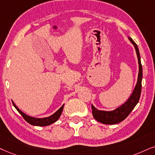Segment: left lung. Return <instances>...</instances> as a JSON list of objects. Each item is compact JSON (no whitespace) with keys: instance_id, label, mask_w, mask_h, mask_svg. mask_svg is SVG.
<instances>
[{"instance_id":"8db88e82","label":"left lung","mask_w":155,"mask_h":155,"mask_svg":"<svg viewBox=\"0 0 155 155\" xmlns=\"http://www.w3.org/2000/svg\"><path fill=\"white\" fill-rule=\"evenodd\" d=\"M129 40L131 43L134 45L135 50L137 52V56L138 58L139 64V74L138 79L137 82L136 86H135L134 90H133L132 94L127 99V101L122 105L119 107L118 108L113 111H103L99 110L95 108L93 105L91 104L92 108V114H93L94 118L96 120L99 121L105 124H115L117 123L121 122V121L124 120L125 119L128 117V115L133 110L135 106L137 104L139 100H140L141 91H142V66L141 64V58L140 51L137 45L135 44V42L132 40V38L128 37Z\"/></svg>"}]
</instances>
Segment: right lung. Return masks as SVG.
<instances>
[{
    "label": "right lung",
    "instance_id": "add662e5",
    "mask_svg": "<svg viewBox=\"0 0 155 155\" xmlns=\"http://www.w3.org/2000/svg\"><path fill=\"white\" fill-rule=\"evenodd\" d=\"M13 102V106L15 107V108L17 109V111L21 114V116L23 117V119H25L27 122L31 125H34V126H40V127H44V126H48L53 124V123L56 122L59 118L61 114L62 111L64 109V105H62V107H61L59 109H58L57 111L55 112L54 114H52L51 116L48 117H44V118H35V117H32L30 116H28L27 114H25V113H23V111H21L18 107L15 106L14 103Z\"/></svg>",
    "mask_w": 155,
    "mask_h": 155
}]
</instances>
